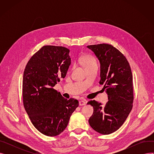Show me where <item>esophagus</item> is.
Masks as SVG:
<instances>
[{
  "label": "esophagus",
  "instance_id": "esophagus-1",
  "mask_svg": "<svg viewBox=\"0 0 154 154\" xmlns=\"http://www.w3.org/2000/svg\"><path fill=\"white\" fill-rule=\"evenodd\" d=\"M86 104V102L85 100H80L79 101V106H85Z\"/></svg>",
  "mask_w": 154,
  "mask_h": 154
}]
</instances>
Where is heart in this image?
<instances>
[{"mask_svg": "<svg viewBox=\"0 0 154 154\" xmlns=\"http://www.w3.org/2000/svg\"><path fill=\"white\" fill-rule=\"evenodd\" d=\"M82 63L85 69H86L92 66L94 64H95L96 60L94 57H92L89 55H86L82 57Z\"/></svg>", "mask_w": 154, "mask_h": 154, "instance_id": "1", "label": "heart"}]
</instances>
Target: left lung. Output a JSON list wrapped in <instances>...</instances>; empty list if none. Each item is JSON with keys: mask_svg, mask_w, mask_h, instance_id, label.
<instances>
[{"mask_svg": "<svg viewBox=\"0 0 154 154\" xmlns=\"http://www.w3.org/2000/svg\"><path fill=\"white\" fill-rule=\"evenodd\" d=\"M100 64L102 89L108 95L105 106L95 100L87 102L94 108L88 119L91 127L96 132L108 135L122 125L132 109L134 100L132 71L125 57L111 45L101 44L88 45Z\"/></svg>", "mask_w": 154, "mask_h": 154, "instance_id": "obj_1", "label": "left lung"}]
</instances>
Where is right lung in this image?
<instances>
[{
	"instance_id": "add662e5",
	"label": "right lung",
	"mask_w": 154,
	"mask_h": 154,
	"mask_svg": "<svg viewBox=\"0 0 154 154\" xmlns=\"http://www.w3.org/2000/svg\"><path fill=\"white\" fill-rule=\"evenodd\" d=\"M68 48L45 45L32 57L23 72L22 96L25 110L32 124L42 134H61L79 106L53 87L66 76L71 63Z\"/></svg>"
}]
</instances>
